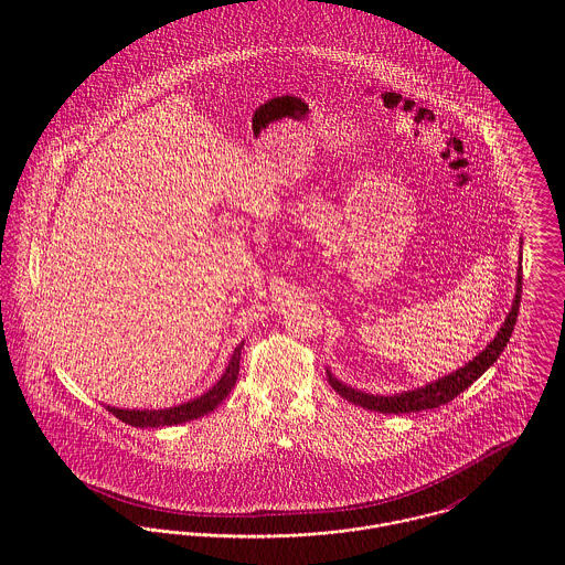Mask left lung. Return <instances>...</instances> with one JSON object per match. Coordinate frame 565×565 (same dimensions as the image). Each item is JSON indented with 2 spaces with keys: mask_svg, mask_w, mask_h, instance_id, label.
<instances>
[{
  "mask_svg": "<svg viewBox=\"0 0 565 565\" xmlns=\"http://www.w3.org/2000/svg\"><path fill=\"white\" fill-rule=\"evenodd\" d=\"M520 300H522V267L518 269V285H515L513 307H511L507 320L502 323V328L493 337V341H489V345L484 348L479 356H475L470 363H466V367H461V370H457V372H452V374H448V376H444L435 383H428L426 387H417L413 392H403V394H396V396H372V394H363L359 390H352V387L343 385L341 381H337L330 374V370H326L328 383L341 398H345L348 403L359 404L367 411L417 413V411H424V408H437L441 404H448L450 401H455L461 392H466L477 379H481L484 372L489 370V365H493V361L507 348L509 337H511L513 326L518 320Z\"/></svg>",
  "mask_w": 565,
  "mask_h": 565,
  "instance_id": "obj_1",
  "label": "left lung"
}]
</instances>
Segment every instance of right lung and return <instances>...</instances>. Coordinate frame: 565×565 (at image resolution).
Returning <instances> with one entry per match:
<instances>
[{"mask_svg":"<svg viewBox=\"0 0 565 565\" xmlns=\"http://www.w3.org/2000/svg\"><path fill=\"white\" fill-rule=\"evenodd\" d=\"M243 341L235 348L233 359L224 372V376L200 398L189 401V403L178 404L171 408H159V411H139V408H115V406H106L117 419L137 426V428H161V426H173V424H182L189 419H198L206 413H211L213 408H217V404L226 401V396L231 394V390L237 383L239 376V359H242Z\"/></svg>","mask_w":565,"mask_h":565,"instance_id":"add662e5","label":"right lung"}]
</instances>
